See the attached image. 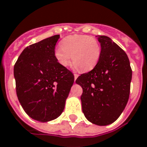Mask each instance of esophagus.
<instances>
[{
	"label": "esophagus",
	"mask_w": 147,
	"mask_h": 147,
	"mask_svg": "<svg viewBox=\"0 0 147 147\" xmlns=\"http://www.w3.org/2000/svg\"><path fill=\"white\" fill-rule=\"evenodd\" d=\"M74 80L76 81V80H77V78L78 77V76H79V75L77 74H74Z\"/></svg>",
	"instance_id": "esophagus-1"
}]
</instances>
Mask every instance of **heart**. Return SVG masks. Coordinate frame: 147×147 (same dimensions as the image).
<instances>
[{
  "label": "heart",
  "instance_id": "heart-1",
  "mask_svg": "<svg viewBox=\"0 0 147 147\" xmlns=\"http://www.w3.org/2000/svg\"><path fill=\"white\" fill-rule=\"evenodd\" d=\"M55 57L60 65L67 67L74 61L76 70L89 71L93 69L101 56V45L92 36L73 35L61 42V47L55 49Z\"/></svg>",
  "mask_w": 147,
  "mask_h": 147
}]
</instances>
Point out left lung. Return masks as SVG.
Returning <instances> with one entry per match:
<instances>
[{
  "label": "left lung",
  "instance_id": "obj_1",
  "mask_svg": "<svg viewBox=\"0 0 147 147\" xmlns=\"http://www.w3.org/2000/svg\"><path fill=\"white\" fill-rule=\"evenodd\" d=\"M101 56L96 67L76 80L83 88L81 95L84 115L100 126L115 121L126 106L132 78L128 57L111 38L98 36Z\"/></svg>",
  "mask_w": 147,
  "mask_h": 147
}]
</instances>
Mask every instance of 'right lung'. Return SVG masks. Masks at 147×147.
I'll use <instances>...</instances> for the list:
<instances>
[{
	"mask_svg": "<svg viewBox=\"0 0 147 147\" xmlns=\"http://www.w3.org/2000/svg\"><path fill=\"white\" fill-rule=\"evenodd\" d=\"M59 35L26 47L13 68L16 95L26 113L34 120H54L64 111L74 77L55 57Z\"/></svg>",
	"mask_w": 147,
	"mask_h": 147,
	"instance_id": "1",
	"label": "right lung"
}]
</instances>
